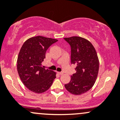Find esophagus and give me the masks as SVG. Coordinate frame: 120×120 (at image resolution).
Returning a JSON list of instances; mask_svg holds the SVG:
<instances>
[{
    "instance_id": "1",
    "label": "esophagus",
    "mask_w": 120,
    "mask_h": 120,
    "mask_svg": "<svg viewBox=\"0 0 120 120\" xmlns=\"http://www.w3.org/2000/svg\"><path fill=\"white\" fill-rule=\"evenodd\" d=\"M57 73L59 74V75H63V72H57Z\"/></svg>"
}]
</instances>
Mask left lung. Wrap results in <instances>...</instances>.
I'll list each match as a JSON object with an SVG mask.
<instances>
[{
  "mask_svg": "<svg viewBox=\"0 0 120 120\" xmlns=\"http://www.w3.org/2000/svg\"><path fill=\"white\" fill-rule=\"evenodd\" d=\"M64 39L71 46V64L76 65V72L65 88L71 94L81 95L91 89L97 79L99 67L97 53L86 39L79 37Z\"/></svg>",
  "mask_w": 120,
  "mask_h": 120,
  "instance_id": "left-lung-1",
  "label": "left lung"
}]
</instances>
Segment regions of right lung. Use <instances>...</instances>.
<instances>
[{"label":"right lung","instance_id":"obj_1","mask_svg":"<svg viewBox=\"0 0 120 120\" xmlns=\"http://www.w3.org/2000/svg\"><path fill=\"white\" fill-rule=\"evenodd\" d=\"M58 40L42 36L26 40L17 58V71L24 85L31 91L41 94L46 91L56 78L55 72L42 66L48 48Z\"/></svg>","mask_w":120,"mask_h":120}]
</instances>
